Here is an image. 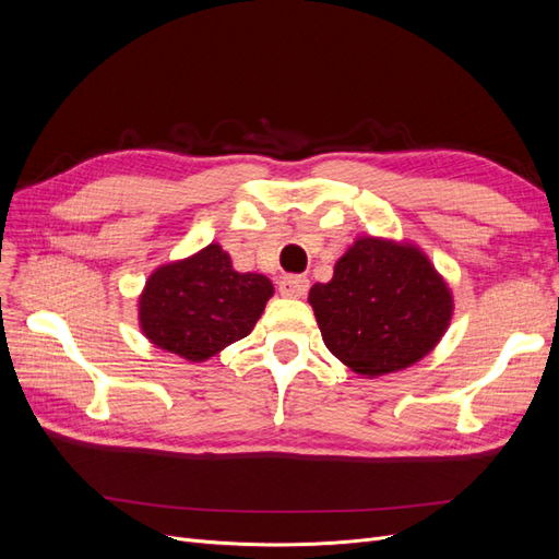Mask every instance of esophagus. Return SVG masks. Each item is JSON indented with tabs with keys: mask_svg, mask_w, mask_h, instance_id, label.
<instances>
[{
	"mask_svg": "<svg viewBox=\"0 0 559 559\" xmlns=\"http://www.w3.org/2000/svg\"><path fill=\"white\" fill-rule=\"evenodd\" d=\"M310 289V280L306 275H286L280 280V294L286 298H302Z\"/></svg>",
	"mask_w": 559,
	"mask_h": 559,
	"instance_id": "esophagus-1",
	"label": "esophagus"
}]
</instances>
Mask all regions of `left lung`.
Listing matches in <instances>:
<instances>
[{
	"label": "left lung",
	"mask_w": 559,
	"mask_h": 559,
	"mask_svg": "<svg viewBox=\"0 0 559 559\" xmlns=\"http://www.w3.org/2000/svg\"><path fill=\"white\" fill-rule=\"evenodd\" d=\"M310 306L331 354L359 376L408 368L433 349L452 317V296L411 245L361 238L314 284Z\"/></svg>",
	"instance_id": "1"
}]
</instances>
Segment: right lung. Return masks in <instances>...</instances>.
<instances>
[{"mask_svg":"<svg viewBox=\"0 0 559 559\" xmlns=\"http://www.w3.org/2000/svg\"><path fill=\"white\" fill-rule=\"evenodd\" d=\"M270 296L273 284L265 275L238 273L228 253L210 245L148 277L140 324L156 347L205 361L251 333Z\"/></svg>","mask_w":559,"mask_h":559,"instance_id":"add662e5","label":"right lung"}]
</instances>
